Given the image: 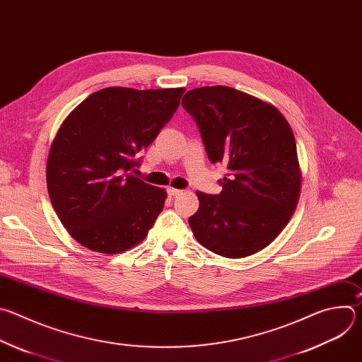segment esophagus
Wrapping results in <instances>:
<instances>
[{
    "label": "esophagus",
    "instance_id": "34e87169",
    "mask_svg": "<svg viewBox=\"0 0 362 362\" xmlns=\"http://www.w3.org/2000/svg\"><path fill=\"white\" fill-rule=\"evenodd\" d=\"M183 190H180V189H175V187H168V194L169 196H177V194H180Z\"/></svg>",
    "mask_w": 362,
    "mask_h": 362
}]
</instances>
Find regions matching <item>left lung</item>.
I'll return each mask as SVG.
<instances>
[{"mask_svg": "<svg viewBox=\"0 0 362 362\" xmlns=\"http://www.w3.org/2000/svg\"><path fill=\"white\" fill-rule=\"evenodd\" d=\"M183 109L194 119L212 163L228 166L219 194L196 192L189 218L197 242L225 257L267 247L286 226L300 192L292 129L281 112L226 86L189 90Z\"/></svg>", "mask_w": 362, "mask_h": 362, "instance_id": "1", "label": "left lung"}]
</instances>
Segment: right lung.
<instances>
[{
    "instance_id": "1",
    "label": "right lung",
    "mask_w": 362,
    "mask_h": 362,
    "mask_svg": "<svg viewBox=\"0 0 362 362\" xmlns=\"http://www.w3.org/2000/svg\"><path fill=\"white\" fill-rule=\"evenodd\" d=\"M186 88L107 87L67 116L51 144L47 187L69 233L100 253H120L146 236L166 190L130 172L139 151L172 119Z\"/></svg>"
}]
</instances>
